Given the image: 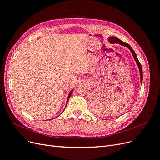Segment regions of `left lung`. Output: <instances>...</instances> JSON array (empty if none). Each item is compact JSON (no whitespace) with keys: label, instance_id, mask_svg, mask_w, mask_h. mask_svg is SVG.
Wrapping results in <instances>:
<instances>
[{"label":"left lung","instance_id":"obj_1","mask_svg":"<svg viewBox=\"0 0 160 160\" xmlns=\"http://www.w3.org/2000/svg\"><path fill=\"white\" fill-rule=\"evenodd\" d=\"M109 41L111 42V43H118V44H120L122 45L123 46H125L128 47V49L131 51V52H132V53L133 54V58L135 59V61H136V63L139 67V72H140V77H141V83H142V80H143V72H142V66H141V64H140V62L138 59L137 57V55L136 54H135V51H133V49L132 48V47H131L129 44H128V43H125V42L121 41L120 39H119L118 38L115 37H110L109 38Z\"/></svg>","mask_w":160,"mask_h":160}]
</instances>
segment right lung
<instances>
[{
  "label": "right lung",
  "instance_id": "right-lung-1",
  "mask_svg": "<svg viewBox=\"0 0 160 160\" xmlns=\"http://www.w3.org/2000/svg\"><path fill=\"white\" fill-rule=\"evenodd\" d=\"M72 90L70 92V93H69V96H68V98H67V101H68V100H69V98H70V96H71V93H72Z\"/></svg>",
  "mask_w": 160,
  "mask_h": 160
}]
</instances>
